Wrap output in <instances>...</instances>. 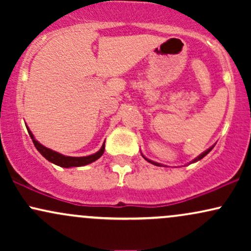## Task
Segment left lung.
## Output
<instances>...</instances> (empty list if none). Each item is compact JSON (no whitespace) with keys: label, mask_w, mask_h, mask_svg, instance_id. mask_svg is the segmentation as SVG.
<instances>
[{"label":"left lung","mask_w":251,"mask_h":251,"mask_svg":"<svg viewBox=\"0 0 251 251\" xmlns=\"http://www.w3.org/2000/svg\"><path fill=\"white\" fill-rule=\"evenodd\" d=\"M214 146H215V145H214ZM214 146H211V148H209L208 150H206V151H204V152H203V153H201L200 155H198V157H197V158H195V159H194V160H192V162H191V163H196V162H198V160H201V158H204V157H205V155H206V154H208V153H209V152H210V151H211V150H212V149H214ZM142 155H143V153H142ZM143 157H144V158H145V159H146V160H148V162H149V163L153 164V165H157V166H163V165H162V164H159V163H155V162H152V160H150V159H149V158H146V157H145V155H143Z\"/></svg>","instance_id":"obj_1"}]
</instances>
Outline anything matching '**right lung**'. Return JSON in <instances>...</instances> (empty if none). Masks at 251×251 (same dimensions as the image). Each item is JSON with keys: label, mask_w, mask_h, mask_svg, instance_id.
<instances>
[{"label": "right lung", "mask_w": 251, "mask_h": 251, "mask_svg": "<svg viewBox=\"0 0 251 251\" xmlns=\"http://www.w3.org/2000/svg\"><path fill=\"white\" fill-rule=\"evenodd\" d=\"M27 129L37 151H39L40 153H41L43 157L48 160V162L55 164L57 166H61V168L68 169V168H77V166L87 165V164H91L96 162L97 159H99V158L103 154V151H105V143H103L101 149H100L98 152H96L94 154L86 155V157H70V155H63L61 153H59V152L53 151V150L46 148V146H43L42 144H40L35 139V137H34L33 133H31V131L28 126H27Z\"/></svg>", "instance_id": "right-lung-1"}]
</instances>
